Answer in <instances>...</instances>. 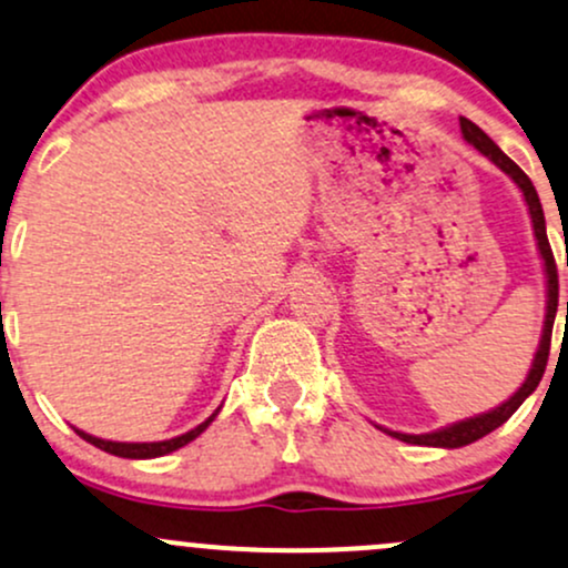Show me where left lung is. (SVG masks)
Masks as SVG:
<instances>
[{
  "label": "left lung",
  "mask_w": 568,
  "mask_h": 568,
  "mask_svg": "<svg viewBox=\"0 0 568 568\" xmlns=\"http://www.w3.org/2000/svg\"><path fill=\"white\" fill-rule=\"evenodd\" d=\"M458 125H462V133L464 139H467L469 144H475L477 150L483 152V155L490 158L496 165H499L505 174L513 176V182L518 184L520 193H524V199L528 203V214H531V222H534V235H537V244H539V254L541 260H545V273H547V316H545V329H541V341H539V348H537V356H534L531 362V369H528V378L524 381V386L518 388V392L513 394V397L507 399L505 405H499L496 410H488L483 413V416H475V418H467V422H458L454 426H445V429H437V432H429V435H403V432H388L392 437L403 439V443H410V445H432V448H462V445H469L475 443V439L486 437L488 432H494L496 426H501L507 422L509 416H513L515 410H518L520 405H524V399L528 394L534 392V388L539 386L541 375H545V367H547V356H550V337H552V322H556V311H558V267H556V257H552V250H550V241H547V231H545V214H541V203H539V195L537 190H534V184L528 176L524 174V169H520L518 163H513L505 152L499 150L490 139L483 133L473 120L467 118H458ZM568 308V303H566Z\"/></svg>",
  "instance_id": "1"
}]
</instances>
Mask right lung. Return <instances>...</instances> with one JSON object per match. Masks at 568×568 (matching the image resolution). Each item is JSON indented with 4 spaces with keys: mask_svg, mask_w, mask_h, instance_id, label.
<instances>
[{
    "mask_svg": "<svg viewBox=\"0 0 568 568\" xmlns=\"http://www.w3.org/2000/svg\"><path fill=\"white\" fill-rule=\"evenodd\" d=\"M214 416H216V413H214ZM214 416H209L206 422L195 426V429H190L187 435H180L174 439H163V443H112V439H101V437L85 435V432H80V429H74V432H78V435L85 439V443H91V445H95V448L106 450V454H112V456H120V458H155V456L171 454V450H180L182 445L193 443V439L199 437L201 432L214 422Z\"/></svg>",
    "mask_w": 568,
    "mask_h": 568,
    "instance_id": "right-lung-1",
    "label": "right lung"
}]
</instances>
